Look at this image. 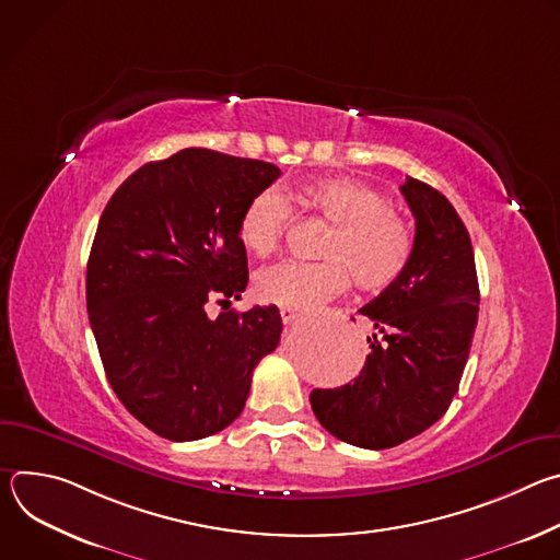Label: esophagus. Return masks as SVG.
Segmentation results:
<instances>
[{
  "label": "esophagus",
  "instance_id": "obj_1",
  "mask_svg": "<svg viewBox=\"0 0 560 560\" xmlns=\"http://www.w3.org/2000/svg\"><path fill=\"white\" fill-rule=\"evenodd\" d=\"M279 312H281V322H283L285 326L294 324V318H299V314H301L296 307H281Z\"/></svg>",
  "mask_w": 560,
  "mask_h": 560
}]
</instances>
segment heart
I'll return each instance as SVG.
<instances>
[{
  "label": "heart",
  "instance_id": "b5f03b06",
  "mask_svg": "<svg viewBox=\"0 0 560 560\" xmlns=\"http://www.w3.org/2000/svg\"><path fill=\"white\" fill-rule=\"evenodd\" d=\"M296 199L332 230L326 234L316 264L283 261L259 272L255 290L266 303L310 307L337 296L350 285L368 292L389 288L412 259V232L404 217L385 206L378 190L350 177H328L299 188ZM288 225V203L277 190L255 195L238 219L236 234L253 255L277 250Z\"/></svg>",
  "mask_w": 560,
  "mask_h": 560
}]
</instances>
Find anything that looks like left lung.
<instances>
[{
	"mask_svg": "<svg viewBox=\"0 0 560 560\" xmlns=\"http://www.w3.org/2000/svg\"><path fill=\"white\" fill-rule=\"evenodd\" d=\"M401 192L417 232L406 272L359 312L374 324L352 383L312 389L310 406L332 436L365 450L404 443L450 408L478 318V279L465 223L432 186L408 177Z\"/></svg>",
	"mask_w": 560,
	"mask_h": 560,
	"instance_id": "left-lung-1",
	"label": "left lung"
}]
</instances>
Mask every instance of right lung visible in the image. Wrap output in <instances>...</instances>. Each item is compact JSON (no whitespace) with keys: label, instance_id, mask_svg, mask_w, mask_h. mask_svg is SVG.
<instances>
[{"label":"right lung","instance_id":"1","mask_svg":"<svg viewBox=\"0 0 560 560\" xmlns=\"http://www.w3.org/2000/svg\"><path fill=\"white\" fill-rule=\"evenodd\" d=\"M281 171L186 148L132 173L102 212L86 270L91 328L124 408L168 441L242 415L257 363L281 339L277 305L206 314L238 299L248 257L236 225Z\"/></svg>","mask_w":560,"mask_h":560}]
</instances>
